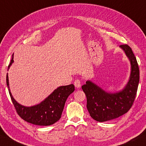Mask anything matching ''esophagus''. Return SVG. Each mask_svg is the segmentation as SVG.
Instances as JSON below:
<instances>
[{
    "instance_id": "1",
    "label": "esophagus",
    "mask_w": 146,
    "mask_h": 146,
    "mask_svg": "<svg viewBox=\"0 0 146 146\" xmlns=\"http://www.w3.org/2000/svg\"><path fill=\"white\" fill-rule=\"evenodd\" d=\"M74 86L77 88H80L81 87V81L80 80H76L74 82Z\"/></svg>"
}]
</instances>
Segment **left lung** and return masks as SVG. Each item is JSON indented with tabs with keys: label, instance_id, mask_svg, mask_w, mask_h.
Segmentation results:
<instances>
[{
	"label": "left lung",
	"instance_id": "obj_1",
	"mask_svg": "<svg viewBox=\"0 0 146 146\" xmlns=\"http://www.w3.org/2000/svg\"><path fill=\"white\" fill-rule=\"evenodd\" d=\"M124 51L131 63V74L124 88L115 93H109L90 80L82 86L87 97V108L91 117L98 122L117 118L131 109L135 99L140 79L137 60L128 45L119 46Z\"/></svg>",
	"mask_w": 146,
	"mask_h": 146
}]
</instances>
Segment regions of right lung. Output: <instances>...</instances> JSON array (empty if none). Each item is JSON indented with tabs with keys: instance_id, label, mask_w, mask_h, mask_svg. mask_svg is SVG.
<instances>
[{
	"instance_id": "add662e5",
	"label": "right lung",
	"mask_w": 146,
	"mask_h": 146,
	"mask_svg": "<svg viewBox=\"0 0 146 146\" xmlns=\"http://www.w3.org/2000/svg\"><path fill=\"white\" fill-rule=\"evenodd\" d=\"M13 62V55L8 65V70ZM6 84L17 114L27 122L40 126L53 125L60 119L67 98L75 90L73 84L60 86L40 104L32 106H25L17 102L13 97L9 86L8 73L6 75Z\"/></svg>"
}]
</instances>
